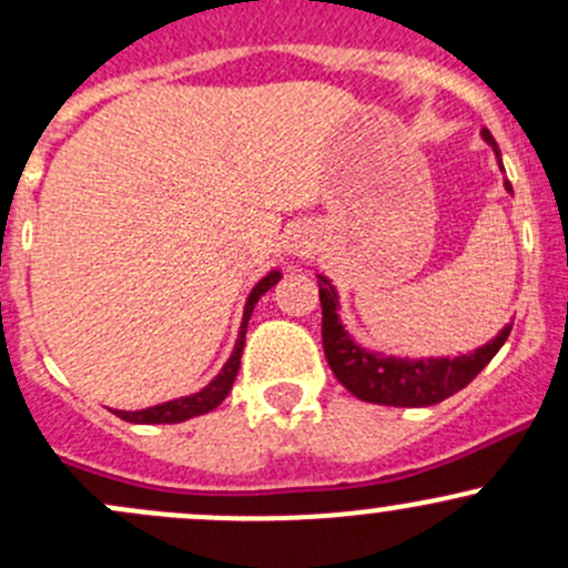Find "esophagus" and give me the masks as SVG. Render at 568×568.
<instances>
[{"mask_svg": "<svg viewBox=\"0 0 568 568\" xmlns=\"http://www.w3.org/2000/svg\"><path fill=\"white\" fill-rule=\"evenodd\" d=\"M310 247H313V242H310L307 236H294V240H291V245H288V253L302 255V253H310Z\"/></svg>", "mask_w": 568, "mask_h": 568, "instance_id": "1", "label": "esophagus"}]
</instances>
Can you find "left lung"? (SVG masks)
I'll list each match as a JSON object with an SVG mask.
<instances>
[{
    "label": "left lung",
    "mask_w": 568,
    "mask_h": 568,
    "mask_svg": "<svg viewBox=\"0 0 568 568\" xmlns=\"http://www.w3.org/2000/svg\"><path fill=\"white\" fill-rule=\"evenodd\" d=\"M483 136L488 145H494L498 161H501V153H498L496 140L488 129H483ZM504 185L507 191H513L509 183ZM321 310L323 353H326L334 377L361 402L385 404V407H432V404L458 394L490 364V358L501 351L513 332V326H504L488 345L477 347L475 353L456 355V358H383V355L366 353L364 347L355 345L351 334L342 328L339 315H336V294L326 277H321Z\"/></svg>",
    "instance_id": "8db88e82"
}]
</instances>
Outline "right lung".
I'll list each match as a JSON object with an SVG mask.
<instances>
[{"instance_id": "right-lung-1", "label": "right lung", "mask_w": 568, "mask_h": 568, "mask_svg": "<svg viewBox=\"0 0 568 568\" xmlns=\"http://www.w3.org/2000/svg\"><path fill=\"white\" fill-rule=\"evenodd\" d=\"M277 280H280V272H270L251 291V296H247V304H245V317H242L240 339H236L232 358L226 361V366H223V369H221V375H217L213 383L207 385V388H202V390H199V394H193V396L174 398V402L159 404V407L136 409V413H123V409H112V413L121 417V420H129V423H183V420H189V417L204 415V413H210V409H215L217 404H221L223 398L229 396V390H232V385H234L236 372H240V358H242V347H245L247 321H251L255 302H258V298L264 296L266 291H270L272 285L277 283Z\"/></svg>"}]
</instances>
